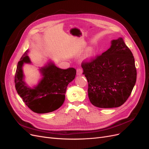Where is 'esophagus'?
Listing matches in <instances>:
<instances>
[{
	"mask_svg": "<svg viewBox=\"0 0 149 149\" xmlns=\"http://www.w3.org/2000/svg\"><path fill=\"white\" fill-rule=\"evenodd\" d=\"M82 73H83V70L81 68H78L77 70H76V74H77V75L78 76L81 75Z\"/></svg>",
	"mask_w": 149,
	"mask_h": 149,
	"instance_id": "esophagus-1",
	"label": "esophagus"
}]
</instances>
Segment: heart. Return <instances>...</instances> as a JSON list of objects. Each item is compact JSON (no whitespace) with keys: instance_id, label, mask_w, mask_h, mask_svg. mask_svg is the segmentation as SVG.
Segmentation results:
<instances>
[{"instance_id":"heart-1","label":"heart","mask_w":149,"mask_h":149,"mask_svg":"<svg viewBox=\"0 0 149 149\" xmlns=\"http://www.w3.org/2000/svg\"><path fill=\"white\" fill-rule=\"evenodd\" d=\"M94 55V49L93 48H89L85 54V58H86V59H90V58H91Z\"/></svg>"}]
</instances>
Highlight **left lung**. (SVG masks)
I'll return each instance as SVG.
<instances>
[{"instance_id": "obj_1", "label": "left lung", "mask_w": 149, "mask_h": 149, "mask_svg": "<svg viewBox=\"0 0 149 149\" xmlns=\"http://www.w3.org/2000/svg\"><path fill=\"white\" fill-rule=\"evenodd\" d=\"M92 61L83 62V74L88 82V97L100 108L122 106L127 101L136 82L137 70L132 53L123 38Z\"/></svg>"}]
</instances>
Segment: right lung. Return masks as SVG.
Masks as SVG:
<instances>
[{
	"label": "right lung",
	"mask_w": 149,
	"mask_h": 149,
	"mask_svg": "<svg viewBox=\"0 0 149 149\" xmlns=\"http://www.w3.org/2000/svg\"><path fill=\"white\" fill-rule=\"evenodd\" d=\"M27 49L18 63L15 76V89L19 95L30 109L38 114L51 112L60 108L65 100V93L68 84L76 74L73 68L63 70L52 61L40 68L42 76L37 85L30 87L24 80L23 66L31 62Z\"/></svg>",
	"instance_id": "obj_1"
}]
</instances>
